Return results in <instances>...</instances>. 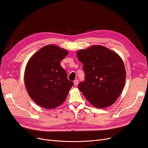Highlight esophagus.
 <instances>
[{
    "label": "esophagus",
    "mask_w": 148,
    "mask_h": 148,
    "mask_svg": "<svg viewBox=\"0 0 148 148\" xmlns=\"http://www.w3.org/2000/svg\"><path fill=\"white\" fill-rule=\"evenodd\" d=\"M74 85H77L79 84V80L77 79L75 80L74 81Z\"/></svg>",
    "instance_id": "esophagus-1"
}]
</instances>
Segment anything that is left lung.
<instances>
[{"instance_id": "1", "label": "left lung", "mask_w": 148, "mask_h": 148, "mask_svg": "<svg viewBox=\"0 0 148 148\" xmlns=\"http://www.w3.org/2000/svg\"><path fill=\"white\" fill-rule=\"evenodd\" d=\"M85 80L78 86L92 106L102 108L116 102L123 90L125 69L122 58L104 46H91L77 52Z\"/></svg>"}]
</instances>
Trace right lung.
<instances>
[{
  "label": "right lung",
  "mask_w": 148,
  "mask_h": 148,
  "mask_svg": "<svg viewBox=\"0 0 148 148\" xmlns=\"http://www.w3.org/2000/svg\"><path fill=\"white\" fill-rule=\"evenodd\" d=\"M68 52L57 46L42 47L27 62L24 82L30 97L38 106L47 109L64 102L74 85L68 79L60 62Z\"/></svg>",
  "instance_id": "obj_1"
}]
</instances>
